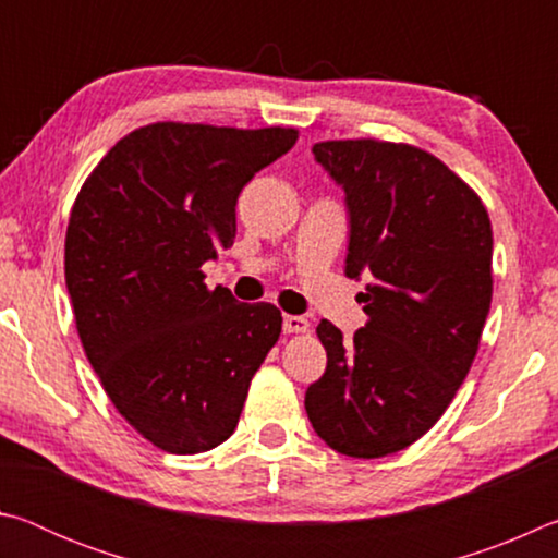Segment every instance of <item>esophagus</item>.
I'll list each match as a JSON object with an SVG mask.
<instances>
[{"mask_svg": "<svg viewBox=\"0 0 558 558\" xmlns=\"http://www.w3.org/2000/svg\"><path fill=\"white\" fill-rule=\"evenodd\" d=\"M310 329V323L305 317H300V315H286L282 317V332H288V335H300V332H307Z\"/></svg>", "mask_w": 558, "mask_h": 558, "instance_id": "34e87169", "label": "esophagus"}]
</instances>
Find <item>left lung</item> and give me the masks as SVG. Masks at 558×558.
I'll use <instances>...</instances> for the list:
<instances>
[{"mask_svg": "<svg viewBox=\"0 0 558 558\" xmlns=\"http://www.w3.org/2000/svg\"><path fill=\"white\" fill-rule=\"evenodd\" d=\"M313 155L344 189V272L372 282L354 339L317 325L327 369L305 411L332 450L384 458L426 436L465 381L493 302V226L480 196L418 147L329 140Z\"/></svg>", "mask_w": 558, "mask_h": 558, "instance_id": "left-lung-1", "label": "left lung"}]
</instances>
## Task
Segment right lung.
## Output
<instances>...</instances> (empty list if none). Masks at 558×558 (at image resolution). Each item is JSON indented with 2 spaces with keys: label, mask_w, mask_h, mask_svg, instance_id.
Wrapping results in <instances>:
<instances>
[{
  "label": "right lung",
  "mask_w": 558,
  "mask_h": 558,
  "mask_svg": "<svg viewBox=\"0 0 558 558\" xmlns=\"http://www.w3.org/2000/svg\"><path fill=\"white\" fill-rule=\"evenodd\" d=\"M295 143L292 128L153 122L116 143L71 209L65 288L88 362L122 418L174 456L231 436L280 337L276 305L209 290L202 266L233 245L241 189Z\"/></svg>",
  "instance_id": "right-lung-1"
}]
</instances>
